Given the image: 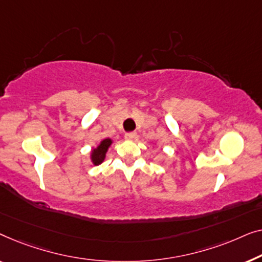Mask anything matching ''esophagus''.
I'll use <instances>...</instances> for the list:
<instances>
[{
    "mask_svg": "<svg viewBox=\"0 0 262 262\" xmlns=\"http://www.w3.org/2000/svg\"><path fill=\"white\" fill-rule=\"evenodd\" d=\"M135 138H136V133L135 132L126 133V134H124V139L128 140V141H132V140H134Z\"/></svg>",
    "mask_w": 262,
    "mask_h": 262,
    "instance_id": "obj_1",
    "label": "esophagus"
}]
</instances>
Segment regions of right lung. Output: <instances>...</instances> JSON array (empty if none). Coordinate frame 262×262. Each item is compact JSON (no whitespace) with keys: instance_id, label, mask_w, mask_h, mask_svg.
<instances>
[{"instance_id":"right-lung-1","label":"right lung","mask_w":262,"mask_h":262,"mask_svg":"<svg viewBox=\"0 0 262 262\" xmlns=\"http://www.w3.org/2000/svg\"><path fill=\"white\" fill-rule=\"evenodd\" d=\"M112 143H113L112 139H109V138L103 139L99 141V143L95 147V148L91 149L90 160H91V163L95 165V166L101 165L103 161H104L106 153H108V149H109V147L112 146Z\"/></svg>"}]
</instances>
